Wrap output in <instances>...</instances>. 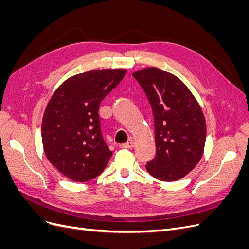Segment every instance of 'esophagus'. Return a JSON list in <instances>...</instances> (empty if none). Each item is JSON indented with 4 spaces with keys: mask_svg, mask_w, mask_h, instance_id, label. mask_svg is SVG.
<instances>
[{
    "mask_svg": "<svg viewBox=\"0 0 249 249\" xmlns=\"http://www.w3.org/2000/svg\"><path fill=\"white\" fill-rule=\"evenodd\" d=\"M133 146H134V141H133L132 139H130L126 143H124V144H120V145H119L120 148H124V149L132 148Z\"/></svg>",
    "mask_w": 249,
    "mask_h": 249,
    "instance_id": "obj_1",
    "label": "esophagus"
}]
</instances>
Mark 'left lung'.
<instances>
[{
    "label": "left lung",
    "mask_w": 249,
    "mask_h": 249,
    "mask_svg": "<svg viewBox=\"0 0 249 249\" xmlns=\"http://www.w3.org/2000/svg\"><path fill=\"white\" fill-rule=\"evenodd\" d=\"M152 106L156 157L145 165L154 178L172 182L187 176L200 161L207 125L198 102L183 81L157 67L133 72Z\"/></svg>",
    "instance_id": "left-lung-1"
}]
</instances>
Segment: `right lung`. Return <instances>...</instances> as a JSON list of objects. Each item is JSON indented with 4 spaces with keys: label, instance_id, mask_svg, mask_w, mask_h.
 <instances>
[{
    "label": "right lung",
    "instance_id": "1",
    "mask_svg": "<svg viewBox=\"0 0 249 249\" xmlns=\"http://www.w3.org/2000/svg\"><path fill=\"white\" fill-rule=\"evenodd\" d=\"M126 73L124 69L92 70L65 80L43 113L41 138L46 157L73 182L103 172L112 156L100 125L99 107Z\"/></svg>",
    "mask_w": 249,
    "mask_h": 249
}]
</instances>
